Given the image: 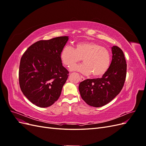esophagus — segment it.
<instances>
[{"mask_svg":"<svg viewBox=\"0 0 146 146\" xmlns=\"http://www.w3.org/2000/svg\"><path fill=\"white\" fill-rule=\"evenodd\" d=\"M80 81L81 82H82V81H83V80H85V77H83L82 76H80Z\"/></svg>","mask_w":146,"mask_h":146,"instance_id":"34e87169","label":"esophagus"}]
</instances>
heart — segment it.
I'll return each mask as SVG.
<instances>
[{"label": "heart", "instance_id": "b5f03b06", "mask_svg": "<svg viewBox=\"0 0 146 146\" xmlns=\"http://www.w3.org/2000/svg\"><path fill=\"white\" fill-rule=\"evenodd\" d=\"M83 59L84 64L74 66ZM60 59L64 65L72 70L85 75L92 74L95 78L102 77L108 72L111 64V53L108 48L95 42H77L73 48L64 47L60 54Z\"/></svg>", "mask_w": 146, "mask_h": 146}]
</instances>
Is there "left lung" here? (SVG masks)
Listing matches in <instances>:
<instances>
[{
	"mask_svg": "<svg viewBox=\"0 0 146 146\" xmlns=\"http://www.w3.org/2000/svg\"><path fill=\"white\" fill-rule=\"evenodd\" d=\"M112 61L108 72L102 78L86 79L78 86L82 99L91 107H100L111 102L121 92L127 75V63L123 51L112 47Z\"/></svg>",
	"mask_w": 146,
	"mask_h": 146,
	"instance_id": "left-lung-1",
	"label": "left lung"
}]
</instances>
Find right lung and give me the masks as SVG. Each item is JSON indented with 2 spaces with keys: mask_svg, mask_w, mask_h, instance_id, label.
I'll return each instance as SVG.
<instances>
[{
  "mask_svg": "<svg viewBox=\"0 0 146 146\" xmlns=\"http://www.w3.org/2000/svg\"><path fill=\"white\" fill-rule=\"evenodd\" d=\"M68 36L40 40L31 45L22 56L19 82L24 95L41 108L50 107L58 100L69 71L60 59Z\"/></svg>",
  "mask_w": 146,
  "mask_h": 146,
  "instance_id": "1",
  "label": "right lung"
}]
</instances>
